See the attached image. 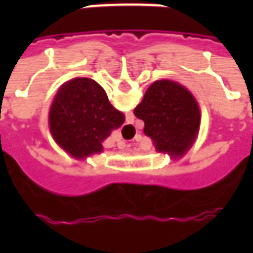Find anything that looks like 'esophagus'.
<instances>
[{
	"mask_svg": "<svg viewBox=\"0 0 253 253\" xmlns=\"http://www.w3.org/2000/svg\"><path fill=\"white\" fill-rule=\"evenodd\" d=\"M118 148L125 149L126 148V142H125V141H118Z\"/></svg>",
	"mask_w": 253,
	"mask_h": 253,
	"instance_id": "esophagus-1",
	"label": "esophagus"
}]
</instances>
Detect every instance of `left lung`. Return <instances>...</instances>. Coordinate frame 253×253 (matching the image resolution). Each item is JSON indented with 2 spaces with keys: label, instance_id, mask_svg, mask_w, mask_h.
Segmentation results:
<instances>
[{
  "label": "left lung",
  "instance_id": "obj_1",
  "mask_svg": "<svg viewBox=\"0 0 253 253\" xmlns=\"http://www.w3.org/2000/svg\"><path fill=\"white\" fill-rule=\"evenodd\" d=\"M134 115L145 123L143 132L159 152L183 156L191 148L199 128L201 112L194 96L169 80L153 83Z\"/></svg>",
  "mask_w": 253,
  "mask_h": 253
}]
</instances>
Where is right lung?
<instances>
[{
	"mask_svg": "<svg viewBox=\"0 0 253 253\" xmlns=\"http://www.w3.org/2000/svg\"><path fill=\"white\" fill-rule=\"evenodd\" d=\"M123 122L125 115L114 108L104 89L90 78L63 84L50 110L52 137L77 159L100 153L101 142Z\"/></svg>",
	"mask_w": 253,
	"mask_h": 253,
	"instance_id": "right-lung-1",
	"label": "right lung"
}]
</instances>
